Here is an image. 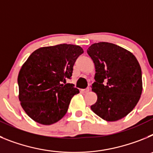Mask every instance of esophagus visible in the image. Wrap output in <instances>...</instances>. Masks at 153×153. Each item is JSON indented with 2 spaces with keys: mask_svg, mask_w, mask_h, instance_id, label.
Instances as JSON below:
<instances>
[{
  "mask_svg": "<svg viewBox=\"0 0 153 153\" xmlns=\"http://www.w3.org/2000/svg\"><path fill=\"white\" fill-rule=\"evenodd\" d=\"M81 91L83 92V93H88L89 91H90V88H87V89H86V90H81Z\"/></svg>",
  "mask_w": 153,
  "mask_h": 153,
  "instance_id": "obj_1",
  "label": "esophagus"
}]
</instances>
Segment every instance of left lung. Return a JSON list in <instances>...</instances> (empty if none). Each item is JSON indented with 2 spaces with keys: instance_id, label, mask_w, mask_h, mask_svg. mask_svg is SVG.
<instances>
[{
  "instance_id": "obj_1",
  "label": "left lung",
  "mask_w": 153,
  "mask_h": 153,
  "mask_svg": "<svg viewBox=\"0 0 153 153\" xmlns=\"http://www.w3.org/2000/svg\"><path fill=\"white\" fill-rule=\"evenodd\" d=\"M87 53L96 70L91 88L97 100L90 106L92 111L109 122L124 118L136 106L143 91L137 59L130 51L107 42L92 44Z\"/></svg>"
}]
</instances>
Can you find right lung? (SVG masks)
<instances>
[{"label":"right lung","mask_w":153,"mask_h":153,"mask_svg":"<svg viewBox=\"0 0 153 153\" xmlns=\"http://www.w3.org/2000/svg\"><path fill=\"white\" fill-rule=\"evenodd\" d=\"M83 53L79 46L58 44L40 47L24 62L17 77L18 98L33 121L51 125L67 113L71 99L79 91L63 82L70 79L76 60Z\"/></svg>","instance_id":"right-lung-1"}]
</instances>
